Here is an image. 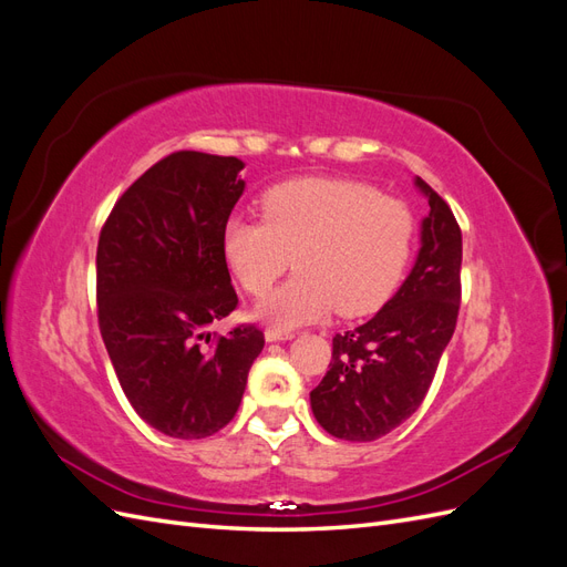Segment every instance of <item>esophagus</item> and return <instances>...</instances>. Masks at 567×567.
Returning a JSON list of instances; mask_svg holds the SVG:
<instances>
[{
    "label": "esophagus",
    "instance_id": "obj_1",
    "mask_svg": "<svg viewBox=\"0 0 567 567\" xmlns=\"http://www.w3.org/2000/svg\"><path fill=\"white\" fill-rule=\"evenodd\" d=\"M296 333L293 331H284V329H277V326H269V329L265 331V338L267 342H279V340H290Z\"/></svg>",
    "mask_w": 567,
    "mask_h": 567
}]
</instances>
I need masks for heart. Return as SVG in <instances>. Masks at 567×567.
Masks as SVG:
<instances>
[{"label": "heart", "instance_id": "obj_1", "mask_svg": "<svg viewBox=\"0 0 567 567\" xmlns=\"http://www.w3.org/2000/svg\"><path fill=\"white\" fill-rule=\"evenodd\" d=\"M411 244L414 215L404 200L342 177L271 186L262 219L236 215L221 231L234 277L252 298H265L290 262L298 269L260 310L284 329L333 310L340 317L379 310L400 284Z\"/></svg>", "mask_w": 567, "mask_h": 567}]
</instances>
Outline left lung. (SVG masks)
I'll return each instance as SVG.
<instances>
[{
    "label": "left lung",
    "mask_w": 567,
    "mask_h": 567,
    "mask_svg": "<svg viewBox=\"0 0 567 567\" xmlns=\"http://www.w3.org/2000/svg\"><path fill=\"white\" fill-rule=\"evenodd\" d=\"M416 186L431 213L414 269L379 315L336 333L329 371L310 392L315 419L338 440H379L414 414L456 329L461 229L442 196L421 177Z\"/></svg>",
    "instance_id": "1"
}]
</instances>
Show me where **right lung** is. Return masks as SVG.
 I'll return each instance as SVG.
<instances>
[{"instance_id": "add662e5", "label": "right lung", "mask_w": 567, "mask_h": 567, "mask_svg": "<svg viewBox=\"0 0 567 567\" xmlns=\"http://www.w3.org/2000/svg\"><path fill=\"white\" fill-rule=\"evenodd\" d=\"M241 169L234 156L169 153L115 200L99 234L101 338L132 409L169 437L221 431L265 348L255 323L208 333L238 305L221 231L244 194Z\"/></svg>"}]
</instances>
